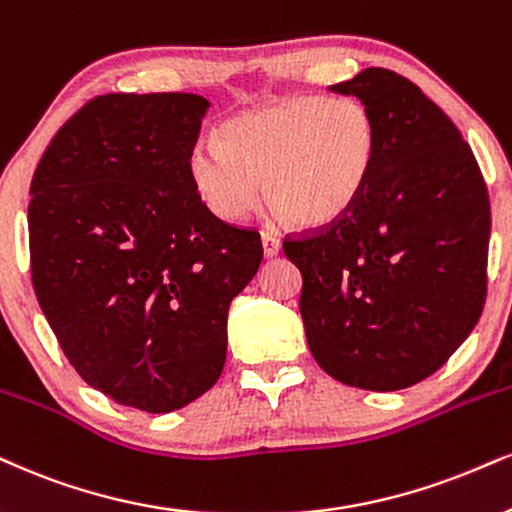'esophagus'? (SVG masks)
Listing matches in <instances>:
<instances>
[{"label": "esophagus", "instance_id": "34e87169", "mask_svg": "<svg viewBox=\"0 0 512 512\" xmlns=\"http://www.w3.org/2000/svg\"><path fill=\"white\" fill-rule=\"evenodd\" d=\"M261 242H263V254H266L268 258H273L280 254V239H277V235H273V232H261Z\"/></svg>", "mask_w": 512, "mask_h": 512}]
</instances>
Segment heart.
<instances>
[{
    "label": "heart",
    "instance_id": "heart-1",
    "mask_svg": "<svg viewBox=\"0 0 512 512\" xmlns=\"http://www.w3.org/2000/svg\"><path fill=\"white\" fill-rule=\"evenodd\" d=\"M377 149L375 116L361 99L301 94L227 121L220 144H194L187 168L218 218L244 220L266 180L270 204L294 225L327 227L361 199Z\"/></svg>",
    "mask_w": 512,
    "mask_h": 512
}]
</instances>
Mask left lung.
Returning <instances> with one entry per match:
<instances>
[{
    "mask_svg": "<svg viewBox=\"0 0 512 512\" xmlns=\"http://www.w3.org/2000/svg\"><path fill=\"white\" fill-rule=\"evenodd\" d=\"M332 92L375 116L380 149L356 206L285 237L313 358L349 387L394 391L437 372L487 301L491 206L470 144L418 85L365 68Z\"/></svg>",
    "mask_w": 512,
    "mask_h": 512,
    "instance_id": "8db88e82",
    "label": "left lung"
}]
</instances>
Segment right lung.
<instances>
[{
  "mask_svg": "<svg viewBox=\"0 0 512 512\" xmlns=\"http://www.w3.org/2000/svg\"><path fill=\"white\" fill-rule=\"evenodd\" d=\"M208 102L99 94L61 125L30 182V275L63 356L123 406L170 413L218 382L227 308L263 258L189 180Z\"/></svg>",
  "mask_w": 512,
  "mask_h": 512,
  "instance_id": "1",
  "label": "right lung"
}]
</instances>
